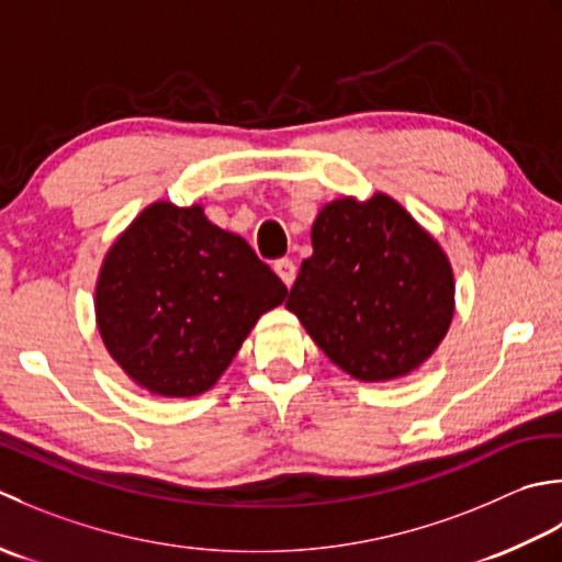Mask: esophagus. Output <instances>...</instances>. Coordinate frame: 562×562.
Masks as SVG:
<instances>
[{"instance_id":"1","label":"esophagus","mask_w":562,"mask_h":562,"mask_svg":"<svg viewBox=\"0 0 562 562\" xmlns=\"http://www.w3.org/2000/svg\"><path fill=\"white\" fill-rule=\"evenodd\" d=\"M273 271L279 273V279L285 285H293V281H295V265H293L291 259H277V261H273Z\"/></svg>"}]
</instances>
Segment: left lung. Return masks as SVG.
I'll list each match as a JSON object with an SVG mask.
<instances>
[{
    "mask_svg": "<svg viewBox=\"0 0 562 562\" xmlns=\"http://www.w3.org/2000/svg\"><path fill=\"white\" fill-rule=\"evenodd\" d=\"M313 257L285 307L341 371L363 383L419 369L453 319V269L441 245L387 193L337 199L313 223Z\"/></svg>",
    "mask_w": 562,
    "mask_h": 562,
    "instance_id": "obj_1",
    "label": "left lung"
}]
</instances>
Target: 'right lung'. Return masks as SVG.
Wrapping results in <instances>:
<instances>
[{
    "mask_svg": "<svg viewBox=\"0 0 562 562\" xmlns=\"http://www.w3.org/2000/svg\"><path fill=\"white\" fill-rule=\"evenodd\" d=\"M283 281L243 237L203 213L155 201L106 251L97 327L123 373L147 393L193 397L217 383Z\"/></svg>",
    "mask_w": 562,
    "mask_h": 562,
    "instance_id": "1",
    "label": "right lung"
}]
</instances>
